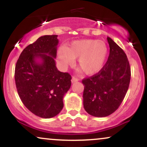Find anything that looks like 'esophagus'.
Segmentation results:
<instances>
[{"instance_id":"obj_1","label":"esophagus","mask_w":147,"mask_h":147,"mask_svg":"<svg viewBox=\"0 0 147 147\" xmlns=\"http://www.w3.org/2000/svg\"><path fill=\"white\" fill-rule=\"evenodd\" d=\"M78 81H79V79L77 78V77H72V79H71L72 83H75V82H78Z\"/></svg>"}]
</instances>
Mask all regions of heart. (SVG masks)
I'll return each instance as SVG.
<instances>
[{
	"label": "heart",
	"mask_w": 147,
	"mask_h": 147,
	"mask_svg": "<svg viewBox=\"0 0 147 147\" xmlns=\"http://www.w3.org/2000/svg\"><path fill=\"white\" fill-rule=\"evenodd\" d=\"M109 49L105 42L84 39L72 42L68 47L59 48L57 55L64 68L72 65L78 58V65L87 75H94L102 70L107 58Z\"/></svg>",
	"instance_id": "heart-1"
}]
</instances>
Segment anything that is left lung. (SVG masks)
<instances>
[{
    "instance_id": "1",
    "label": "left lung",
    "mask_w": 147,
    "mask_h": 147,
    "mask_svg": "<svg viewBox=\"0 0 147 147\" xmlns=\"http://www.w3.org/2000/svg\"><path fill=\"white\" fill-rule=\"evenodd\" d=\"M109 58L96 75L82 80L84 107L90 115H110L120 106L129 88L131 68L125 52L110 37Z\"/></svg>"
}]
</instances>
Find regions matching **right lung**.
<instances>
[{
  "instance_id": "add662e5",
  "label": "right lung",
  "mask_w": 147,
  "mask_h": 147,
  "mask_svg": "<svg viewBox=\"0 0 147 147\" xmlns=\"http://www.w3.org/2000/svg\"><path fill=\"white\" fill-rule=\"evenodd\" d=\"M57 35H45L25 48L15 67V83L25 107L42 118L61 112L63 98L71 86V76L57 70Z\"/></svg>"
}]
</instances>
